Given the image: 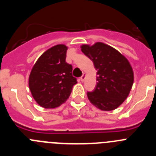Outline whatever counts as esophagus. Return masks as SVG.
<instances>
[{"instance_id":"1","label":"esophagus","mask_w":156,"mask_h":156,"mask_svg":"<svg viewBox=\"0 0 156 156\" xmlns=\"http://www.w3.org/2000/svg\"><path fill=\"white\" fill-rule=\"evenodd\" d=\"M85 78H86V75H85V74L83 73L82 76H81L80 80H81V81H84V80H85Z\"/></svg>"}]
</instances>
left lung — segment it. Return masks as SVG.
Returning <instances> with one entry per match:
<instances>
[{
	"label": "left lung",
	"mask_w": 156,
	"mask_h": 156,
	"mask_svg": "<svg viewBox=\"0 0 156 156\" xmlns=\"http://www.w3.org/2000/svg\"><path fill=\"white\" fill-rule=\"evenodd\" d=\"M81 51L92 60L97 72V86L87 97L99 109L112 111L119 107L129 94L133 73L127 59L113 48L103 43L83 45Z\"/></svg>",
	"instance_id": "obj_1"
}]
</instances>
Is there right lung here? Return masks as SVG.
Here are the masks:
<instances>
[{"label":"right lung","mask_w":156,"mask_h":156,"mask_svg":"<svg viewBox=\"0 0 156 156\" xmlns=\"http://www.w3.org/2000/svg\"><path fill=\"white\" fill-rule=\"evenodd\" d=\"M67 47L58 44L42 54L32 69L29 79L30 91L35 101L45 108L64 103L76 83L72 65L66 62Z\"/></svg>","instance_id":"obj_1"}]
</instances>
